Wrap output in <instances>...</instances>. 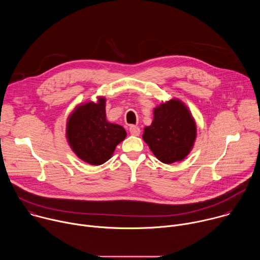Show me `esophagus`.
Listing matches in <instances>:
<instances>
[{
	"mask_svg": "<svg viewBox=\"0 0 260 260\" xmlns=\"http://www.w3.org/2000/svg\"><path fill=\"white\" fill-rule=\"evenodd\" d=\"M129 133L133 135V136H139L141 131H140V127L137 126V125H131L129 126Z\"/></svg>",
	"mask_w": 260,
	"mask_h": 260,
	"instance_id": "34e87169",
	"label": "esophagus"
}]
</instances>
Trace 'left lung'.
I'll use <instances>...</instances> for the list:
<instances>
[{
    "instance_id": "obj_1",
    "label": "left lung",
    "mask_w": 260,
    "mask_h": 260,
    "mask_svg": "<svg viewBox=\"0 0 260 260\" xmlns=\"http://www.w3.org/2000/svg\"><path fill=\"white\" fill-rule=\"evenodd\" d=\"M197 124L188 108L180 100L161 103L153 110L151 125L144 128L143 139L158 160L173 164L191 151Z\"/></svg>"
}]
</instances>
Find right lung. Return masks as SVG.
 I'll return each instance as SVG.
<instances>
[{"label":"right lung","mask_w":260,"mask_h":260,"mask_svg":"<svg viewBox=\"0 0 260 260\" xmlns=\"http://www.w3.org/2000/svg\"><path fill=\"white\" fill-rule=\"evenodd\" d=\"M106 99L75 108L67 121V139L80 159L100 166L112 157L116 146L126 137L125 129L106 119Z\"/></svg>","instance_id":"1"}]
</instances>
